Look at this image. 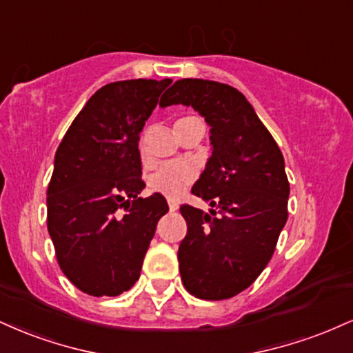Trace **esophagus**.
<instances>
[{
  "mask_svg": "<svg viewBox=\"0 0 353 353\" xmlns=\"http://www.w3.org/2000/svg\"><path fill=\"white\" fill-rule=\"evenodd\" d=\"M168 204H169V210H171V212H176V210L179 209V204H177L176 201L169 199V201H168Z\"/></svg>",
  "mask_w": 353,
  "mask_h": 353,
  "instance_id": "1",
  "label": "esophagus"
}]
</instances>
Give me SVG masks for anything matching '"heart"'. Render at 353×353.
<instances>
[{"instance_id": "1", "label": "heart", "mask_w": 353, "mask_h": 353, "mask_svg": "<svg viewBox=\"0 0 353 353\" xmlns=\"http://www.w3.org/2000/svg\"><path fill=\"white\" fill-rule=\"evenodd\" d=\"M192 117L196 116L181 117V119L176 121V124L181 123V121L192 119ZM141 149H143V145H141ZM196 177L197 172L192 165L184 163H165L154 169L148 182L152 192L163 194L165 197L176 199L188 189V185L192 184Z\"/></svg>"}]
</instances>
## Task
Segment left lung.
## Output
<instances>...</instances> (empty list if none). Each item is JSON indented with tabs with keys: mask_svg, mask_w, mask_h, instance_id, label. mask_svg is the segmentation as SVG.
<instances>
[{
	"mask_svg": "<svg viewBox=\"0 0 353 353\" xmlns=\"http://www.w3.org/2000/svg\"><path fill=\"white\" fill-rule=\"evenodd\" d=\"M185 104L210 125L212 156L192 194L210 212L181 205L188 234L179 272L189 294L224 301L252 285L272 259L287 222L289 179L272 134L242 92L208 79H179L159 106Z\"/></svg>",
	"mask_w": 353,
	"mask_h": 353,
	"instance_id": "obj_1",
	"label": "left lung"
}]
</instances>
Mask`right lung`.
<instances>
[{
	"label": "right lung",
	"instance_id": "right-lung-1",
	"mask_svg": "<svg viewBox=\"0 0 353 353\" xmlns=\"http://www.w3.org/2000/svg\"><path fill=\"white\" fill-rule=\"evenodd\" d=\"M171 79L106 84L74 117L54 156L48 232L58 264L81 292L116 297L134 285L159 219L161 194L137 197L139 134Z\"/></svg>",
	"mask_w": 353,
	"mask_h": 353
}]
</instances>
